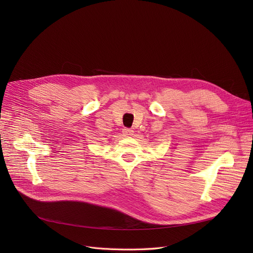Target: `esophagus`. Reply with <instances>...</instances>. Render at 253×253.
I'll return each instance as SVG.
<instances>
[{
    "label": "esophagus",
    "instance_id": "obj_1",
    "mask_svg": "<svg viewBox=\"0 0 253 253\" xmlns=\"http://www.w3.org/2000/svg\"><path fill=\"white\" fill-rule=\"evenodd\" d=\"M122 132H124V136H126V137L132 136L133 133H134V131L131 128H124V131H122Z\"/></svg>",
    "mask_w": 253,
    "mask_h": 253
}]
</instances>
